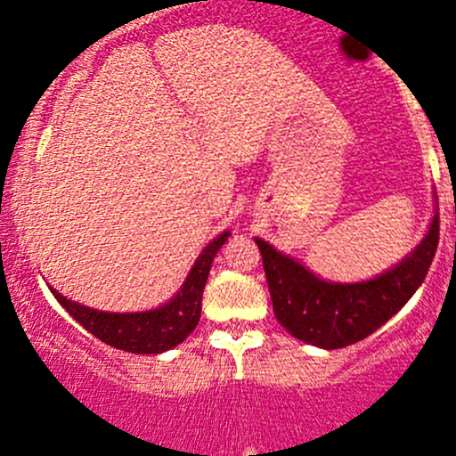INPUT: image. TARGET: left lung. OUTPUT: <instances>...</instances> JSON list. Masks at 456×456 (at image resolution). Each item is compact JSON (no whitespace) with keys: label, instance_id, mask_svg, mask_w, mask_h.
Masks as SVG:
<instances>
[{"label":"left lung","instance_id":"8db88e82","mask_svg":"<svg viewBox=\"0 0 456 456\" xmlns=\"http://www.w3.org/2000/svg\"><path fill=\"white\" fill-rule=\"evenodd\" d=\"M277 321L299 341L323 349L354 345L385 325L426 280L439 244V214L424 242L385 275L362 284H328L256 238Z\"/></svg>","mask_w":456,"mask_h":456}]
</instances>
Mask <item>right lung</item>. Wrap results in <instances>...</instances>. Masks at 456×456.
Wrapping results in <instances>:
<instances>
[{"mask_svg": "<svg viewBox=\"0 0 456 456\" xmlns=\"http://www.w3.org/2000/svg\"><path fill=\"white\" fill-rule=\"evenodd\" d=\"M227 236L229 232H224L214 242H209L199 256V260H196L188 281H185L179 295L167 301L166 305H161V308L151 310V313H98V310H91L87 305H78L76 301L65 299L54 289H52V292H54V297L67 313L102 343L131 354H161L183 343L199 323L205 281H208L216 253L227 242Z\"/></svg>", "mask_w": 456, "mask_h": 456, "instance_id": "obj_1", "label": "right lung"}]
</instances>
